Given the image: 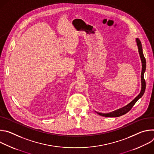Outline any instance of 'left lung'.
Returning a JSON list of instances; mask_svg holds the SVG:
<instances>
[{
  "label": "left lung",
  "mask_w": 154,
  "mask_h": 154,
  "mask_svg": "<svg viewBox=\"0 0 154 154\" xmlns=\"http://www.w3.org/2000/svg\"><path fill=\"white\" fill-rule=\"evenodd\" d=\"M137 41V46L138 48V52L140 54V56L141 60V62H142V71H141V91L140 93V94L134 100L131 101L129 104H128L127 106H124L122 108H121L119 109H118V110L109 113H98L97 112H96V113H97L98 115L102 116H105V117H119L120 116L124 115L125 113H127V112H128L130 109H131L134 106V105H135V103L137 102V100L141 98L142 97V96L144 94V91H145V89H146V82L144 78V72L146 71V58L144 56L143 52V49H142V45H141V42L140 41V40L138 38L136 39Z\"/></svg>",
  "instance_id": "left-lung-1"
}]
</instances>
